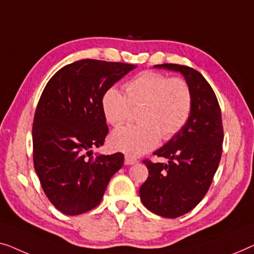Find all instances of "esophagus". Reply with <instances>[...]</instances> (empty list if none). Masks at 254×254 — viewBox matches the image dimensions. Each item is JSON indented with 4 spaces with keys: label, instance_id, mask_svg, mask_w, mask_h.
Segmentation results:
<instances>
[{
    "label": "esophagus",
    "instance_id": "obj_1",
    "mask_svg": "<svg viewBox=\"0 0 254 254\" xmlns=\"http://www.w3.org/2000/svg\"><path fill=\"white\" fill-rule=\"evenodd\" d=\"M137 162H138L137 159L132 158V156H130V155H126V160H124V163L127 164V166H131V164H134Z\"/></svg>",
    "mask_w": 254,
    "mask_h": 254
}]
</instances>
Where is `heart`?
<instances>
[{"label":"heart","instance_id":"obj_1","mask_svg":"<svg viewBox=\"0 0 254 254\" xmlns=\"http://www.w3.org/2000/svg\"><path fill=\"white\" fill-rule=\"evenodd\" d=\"M127 96L117 88L107 90L102 112L114 127L127 123L139 109L137 126L123 127L110 135V146L128 155L147 153L163 140L173 138L187 124L192 110L190 85L182 78L146 71L126 85Z\"/></svg>","mask_w":254,"mask_h":254}]
</instances>
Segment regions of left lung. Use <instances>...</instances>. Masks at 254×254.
<instances>
[{"mask_svg": "<svg viewBox=\"0 0 254 254\" xmlns=\"http://www.w3.org/2000/svg\"><path fill=\"white\" fill-rule=\"evenodd\" d=\"M154 67L183 74L193 100L187 124L153 153L168 163L142 161L148 169L139 189L142 203L156 215L175 219L193 209L212 184L222 155V116L215 93L197 70L168 63Z\"/></svg>", "mask_w": 254, "mask_h": 254, "instance_id": "8db88e82", "label": "left lung"}]
</instances>
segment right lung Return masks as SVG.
<instances>
[{
  "label": "right lung",
  "mask_w": 254,
  "mask_h": 254,
  "mask_svg": "<svg viewBox=\"0 0 254 254\" xmlns=\"http://www.w3.org/2000/svg\"><path fill=\"white\" fill-rule=\"evenodd\" d=\"M135 65L80 60L63 66L46 85L34 114V169L46 195L60 212L79 215L101 201L124 155L92 156L108 134L102 98Z\"/></svg>",
  "instance_id": "obj_1"
}]
</instances>
